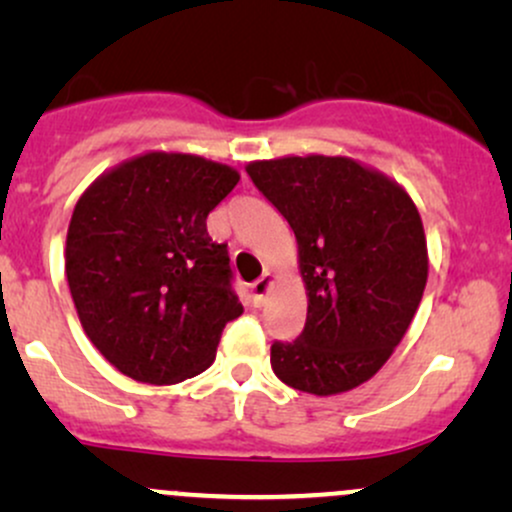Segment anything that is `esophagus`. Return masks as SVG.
<instances>
[{"instance_id":"34e87169","label":"esophagus","mask_w":512,"mask_h":512,"mask_svg":"<svg viewBox=\"0 0 512 512\" xmlns=\"http://www.w3.org/2000/svg\"><path fill=\"white\" fill-rule=\"evenodd\" d=\"M272 274H262L255 284H250V293H252V301L255 305H262L264 298H267L269 289H272Z\"/></svg>"}]
</instances>
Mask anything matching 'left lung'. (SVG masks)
<instances>
[{"label": "left lung", "mask_w": 512, "mask_h": 512, "mask_svg": "<svg viewBox=\"0 0 512 512\" xmlns=\"http://www.w3.org/2000/svg\"><path fill=\"white\" fill-rule=\"evenodd\" d=\"M250 180L298 240L308 317L272 344L281 383L337 395L373 378L402 342L424 296V223L397 182L344 156L255 161Z\"/></svg>", "instance_id": "1"}]
</instances>
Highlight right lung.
Here are the masks:
<instances>
[{"label":"right lung","mask_w":512,"mask_h":512,"mask_svg":"<svg viewBox=\"0 0 512 512\" xmlns=\"http://www.w3.org/2000/svg\"><path fill=\"white\" fill-rule=\"evenodd\" d=\"M233 168L144 154L93 182L67 231V281L81 327L120 373L173 385L207 370L243 313L226 243L207 216L238 185Z\"/></svg>","instance_id":"right-lung-1"}]
</instances>
